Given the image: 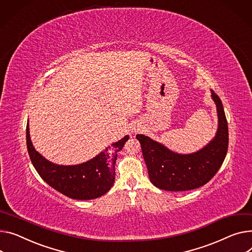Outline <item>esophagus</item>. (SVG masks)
I'll return each mask as SVG.
<instances>
[{"label": "esophagus", "instance_id": "obj_1", "mask_svg": "<svg viewBox=\"0 0 252 252\" xmlns=\"http://www.w3.org/2000/svg\"><path fill=\"white\" fill-rule=\"evenodd\" d=\"M138 130H139V128H132V129H131L132 132H136V131H138Z\"/></svg>", "mask_w": 252, "mask_h": 252}]
</instances>
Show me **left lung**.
Returning a JSON list of instances; mask_svg holds the SVG:
<instances>
[{"label": "left lung", "mask_w": 252, "mask_h": 252, "mask_svg": "<svg viewBox=\"0 0 252 252\" xmlns=\"http://www.w3.org/2000/svg\"><path fill=\"white\" fill-rule=\"evenodd\" d=\"M216 103L218 130L215 138L192 154H177L144 135H137L151 182L160 189L184 191L205 186L220 169L229 144L228 123L221 99L212 90Z\"/></svg>", "instance_id": "8db88e82"}]
</instances>
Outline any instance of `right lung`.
I'll return each instance as SVG.
<instances>
[{
	"instance_id": "add662e5",
	"label": "right lung",
	"mask_w": 252,
	"mask_h": 252,
	"mask_svg": "<svg viewBox=\"0 0 252 252\" xmlns=\"http://www.w3.org/2000/svg\"><path fill=\"white\" fill-rule=\"evenodd\" d=\"M127 140L128 136H126L85 163L63 166L49 162L37 152L30 140L29 125L26 126L28 154L37 173L48 186L74 199L97 198L111 189L115 179L117 153Z\"/></svg>"
}]
</instances>
